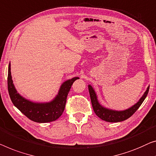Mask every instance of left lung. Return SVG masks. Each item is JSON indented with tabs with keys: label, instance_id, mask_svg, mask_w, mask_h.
Instances as JSON below:
<instances>
[{
	"label": "left lung",
	"instance_id": "left-lung-1",
	"mask_svg": "<svg viewBox=\"0 0 156 156\" xmlns=\"http://www.w3.org/2000/svg\"><path fill=\"white\" fill-rule=\"evenodd\" d=\"M88 90H89L93 110L96 113V115L101 120H105L106 122H118L127 120V118L131 117L136 112V111L141 105V104L143 103V101H144L146 96H147L148 90H149V86H148L147 89L144 93L142 97L139 99V100L135 104H134L131 107L122 111L113 110V109L106 108L101 105L98 100V97H97V93L95 92L94 87L90 84L88 85Z\"/></svg>",
	"mask_w": 156,
	"mask_h": 156
}]
</instances>
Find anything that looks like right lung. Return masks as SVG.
I'll return each mask as SVG.
<instances>
[{
    "label": "right lung",
    "mask_w": 156,
    "mask_h": 156,
    "mask_svg": "<svg viewBox=\"0 0 156 156\" xmlns=\"http://www.w3.org/2000/svg\"><path fill=\"white\" fill-rule=\"evenodd\" d=\"M79 79L74 77L62 83L53 99L47 102H35L22 97L17 92L12 79L10 62L8 66V88L11 101L23 114L32 121L45 123L55 121L63 113L67 95L73 82Z\"/></svg>",
    "instance_id": "1"
}]
</instances>
